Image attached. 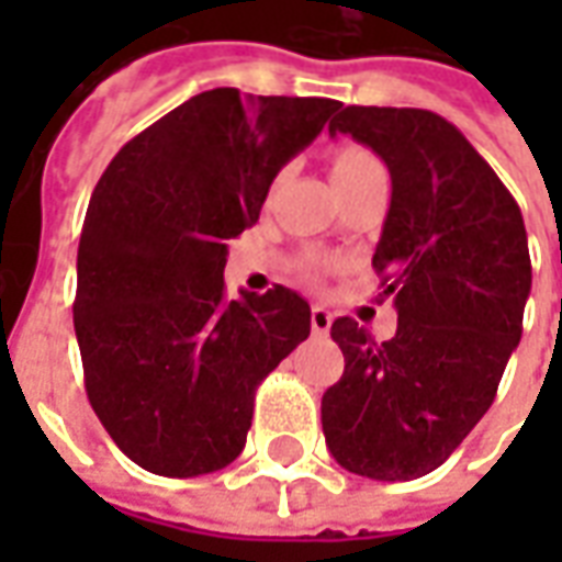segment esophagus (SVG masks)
Instances as JSON below:
<instances>
[{
	"instance_id": "34e87169",
	"label": "esophagus",
	"mask_w": 562,
	"mask_h": 562,
	"mask_svg": "<svg viewBox=\"0 0 562 562\" xmlns=\"http://www.w3.org/2000/svg\"><path fill=\"white\" fill-rule=\"evenodd\" d=\"M330 322H334V316H330L328 306L316 304L313 310H310V325H313V334H328Z\"/></svg>"
}]
</instances>
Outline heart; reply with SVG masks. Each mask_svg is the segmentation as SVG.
<instances>
[{
	"label": "heart",
	"mask_w": 562,
	"mask_h": 562,
	"mask_svg": "<svg viewBox=\"0 0 562 562\" xmlns=\"http://www.w3.org/2000/svg\"><path fill=\"white\" fill-rule=\"evenodd\" d=\"M382 171V165L379 159L364 147H355V144H346L334 153V183L346 186L355 183V180H361L367 173H376ZM306 273L313 277V268H306Z\"/></svg>",
	"instance_id": "obj_1"
}]
</instances>
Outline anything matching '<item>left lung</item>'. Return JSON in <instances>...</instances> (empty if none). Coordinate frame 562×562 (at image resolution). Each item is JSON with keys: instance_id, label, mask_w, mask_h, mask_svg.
<instances>
[{"instance_id": "8db88e82", "label": "left lung", "mask_w": 562, "mask_h": 562, "mask_svg": "<svg viewBox=\"0 0 562 562\" xmlns=\"http://www.w3.org/2000/svg\"><path fill=\"white\" fill-rule=\"evenodd\" d=\"M389 165L391 207L373 268L397 334L376 342L355 318L330 325L346 370L322 397L342 470L379 482L434 472L491 409L530 297L518 201L434 111L349 104L328 126Z\"/></svg>"}]
</instances>
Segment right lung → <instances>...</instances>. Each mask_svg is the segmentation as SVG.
<instances>
[{
  "instance_id": "add662e5",
  "label": "right lung",
  "mask_w": 562,
  "mask_h": 562,
  "mask_svg": "<svg viewBox=\"0 0 562 562\" xmlns=\"http://www.w3.org/2000/svg\"><path fill=\"white\" fill-rule=\"evenodd\" d=\"M337 108L198 92L128 140L92 189L75 294L83 382L104 430L147 472L228 467L256 389L310 337V304L285 285L225 297V240L256 225L273 177Z\"/></svg>"
}]
</instances>
